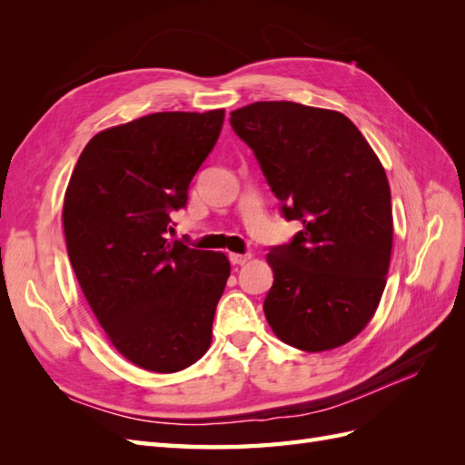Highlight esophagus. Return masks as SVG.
Listing matches in <instances>:
<instances>
[{"mask_svg": "<svg viewBox=\"0 0 465 465\" xmlns=\"http://www.w3.org/2000/svg\"><path fill=\"white\" fill-rule=\"evenodd\" d=\"M232 265H244L250 260V254H229Z\"/></svg>", "mask_w": 465, "mask_h": 465, "instance_id": "34e87169", "label": "esophagus"}]
</instances>
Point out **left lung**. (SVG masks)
Returning <instances> with one entry per match:
<instances>
[{"label":"left lung","instance_id":"8db88e82","mask_svg":"<svg viewBox=\"0 0 465 465\" xmlns=\"http://www.w3.org/2000/svg\"><path fill=\"white\" fill-rule=\"evenodd\" d=\"M281 215L301 221L272 246L263 312L281 341L318 353L353 340L376 312L391 254L390 184L372 147L341 112L254 103L231 112Z\"/></svg>","mask_w":465,"mask_h":465}]
</instances>
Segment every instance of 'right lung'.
Here are the masks:
<instances>
[{
    "mask_svg": "<svg viewBox=\"0 0 465 465\" xmlns=\"http://www.w3.org/2000/svg\"><path fill=\"white\" fill-rule=\"evenodd\" d=\"M223 120L224 110L157 112L96 134L65 190L64 232L81 291L112 345L151 372L203 357L231 275L221 252L166 236Z\"/></svg>",
    "mask_w": 465,
    "mask_h": 465,
    "instance_id": "right-lung-1",
    "label": "right lung"
}]
</instances>
